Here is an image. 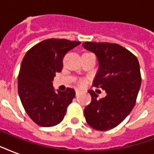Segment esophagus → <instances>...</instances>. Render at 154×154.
I'll return each instance as SVG.
<instances>
[{"mask_svg": "<svg viewBox=\"0 0 154 154\" xmlns=\"http://www.w3.org/2000/svg\"><path fill=\"white\" fill-rule=\"evenodd\" d=\"M75 92H76V95H77V96H78V95H79L80 94H81V89H75Z\"/></svg>", "mask_w": 154, "mask_h": 154, "instance_id": "obj_1", "label": "esophagus"}]
</instances>
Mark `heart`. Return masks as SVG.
Masks as SVG:
<instances>
[{
  "label": "heart",
  "mask_w": 154,
  "mask_h": 154,
  "mask_svg": "<svg viewBox=\"0 0 154 154\" xmlns=\"http://www.w3.org/2000/svg\"><path fill=\"white\" fill-rule=\"evenodd\" d=\"M79 83H80V85H83V84H84V81L81 80V81L79 82Z\"/></svg>",
  "instance_id": "1"
}]
</instances>
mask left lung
<instances>
[{
    "label": "left lung",
    "instance_id": "left-lung-1",
    "mask_svg": "<svg viewBox=\"0 0 154 154\" xmlns=\"http://www.w3.org/2000/svg\"><path fill=\"white\" fill-rule=\"evenodd\" d=\"M82 46L95 53L98 60L93 85L106 93L105 97L97 99V94L89 90L92 100L85 108V120L97 130L113 129L125 119L136 103L141 82L138 60L117 44L86 42Z\"/></svg>",
    "mask_w": 154,
    "mask_h": 154
}]
</instances>
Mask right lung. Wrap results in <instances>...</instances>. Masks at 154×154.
Returning <instances> with one entry per match:
<instances>
[{
  "label": "right lung",
  "mask_w": 154,
  "mask_h": 154,
  "mask_svg": "<svg viewBox=\"0 0 154 154\" xmlns=\"http://www.w3.org/2000/svg\"><path fill=\"white\" fill-rule=\"evenodd\" d=\"M80 44L65 39L44 40L23 58L18 75V94L25 112L40 126L59 124L74 98V89L55 92L52 82L62 69L65 54Z\"/></svg>",
  "instance_id": "right-lung-1"
}]
</instances>
